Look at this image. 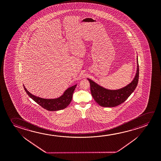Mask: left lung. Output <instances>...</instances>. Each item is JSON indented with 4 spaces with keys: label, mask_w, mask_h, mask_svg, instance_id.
Segmentation results:
<instances>
[{
    "label": "left lung",
    "mask_w": 161,
    "mask_h": 161,
    "mask_svg": "<svg viewBox=\"0 0 161 161\" xmlns=\"http://www.w3.org/2000/svg\"><path fill=\"white\" fill-rule=\"evenodd\" d=\"M137 69L134 77L131 82L119 89L111 90L100 86L92 80L87 79L90 85V90L95 102L103 107H114L124 103L137 86L139 80L138 58H136Z\"/></svg>",
    "instance_id": "left-lung-1"
}]
</instances>
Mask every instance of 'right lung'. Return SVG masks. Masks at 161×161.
Wrapping results in <instances>:
<instances>
[{
    "mask_svg": "<svg viewBox=\"0 0 161 161\" xmlns=\"http://www.w3.org/2000/svg\"><path fill=\"white\" fill-rule=\"evenodd\" d=\"M76 86V84L68 87L59 97L53 99H45L35 96L30 92L25 87L24 85V87L27 94L42 108L47 111H57L64 109L69 106L71 102L74 90Z\"/></svg>",
    "mask_w": 161,
    "mask_h": 161,
    "instance_id": "right-lung-1",
    "label": "right lung"
}]
</instances>
